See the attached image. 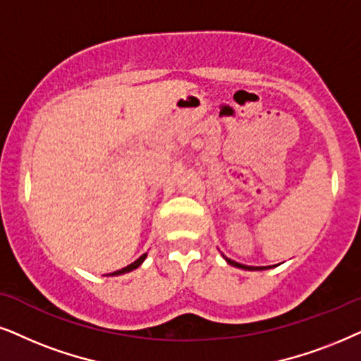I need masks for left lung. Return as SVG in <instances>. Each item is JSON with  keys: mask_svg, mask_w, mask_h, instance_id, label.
Masks as SVG:
<instances>
[{"mask_svg": "<svg viewBox=\"0 0 361 361\" xmlns=\"http://www.w3.org/2000/svg\"><path fill=\"white\" fill-rule=\"evenodd\" d=\"M224 259L231 264V266L239 267V269H246V271H264V269H267V267H252V266H244V264H239V262H236V261H231V259H228V257H224Z\"/></svg>", "mask_w": 361, "mask_h": 361, "instance_id": "left-lung-1", "label": "left lung"}]
</instances>
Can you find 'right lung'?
I'll return each instance as SVG.
<instances>
[{
    "mask_svg": "<svg viewBox=\"0 0 361 361\" xmlns=\"http://www.w3.org/2000/svg\"><path fill=\"white\" fill-rule=\"evenodd\" d=\"M145 257H147V254H143V256H140L137 259L135 262H132L130 266H127V267H123V269H120V271H115V272H112V274H109V276H118V274H125V272H130V271H133V269H137L138 266H140V264L145 261Z\"/></svg>",
    "mask_w": 361,
    "mask_h": 361,
    "instance_id": "add662e5",
    "label": "right lung"
}]
</instances>
